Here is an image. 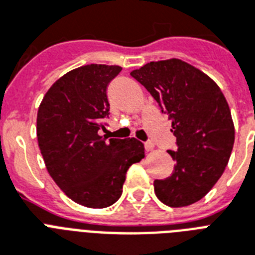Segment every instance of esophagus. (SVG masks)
<instances>
[{
  "mask_svg": "<svg viewBox=\"0 0 255 255\" xmlns=\"http://www.w3.org/2000/svg\"><path fill=\"white\" fill-rule=\"evenodd\" d=\"M153 147H155V145H153L152 141H145V143H144V148H145V151L147 152L153 151Z\"/></svg>",
  "mask_w": 255,
  "mask_h": 255,
  "instance_id": "1",
  "label": "esophagus"
}]
</instances>
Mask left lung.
Masks as SVG:
<instances>
[{"label": "left lung", "instance_id": "1", "mask_svg": "<svg viewBox=\"0 0 255 255\" xmlns=\"http://www.w3.org/2000/svg\"><path fill=\"white\" fill-rule=\"evenodd\" d=\"M131 77L141 83L172 120L176 161L169 177L155 180V193L172 208L192 205L214 186L234 144V124L225 96L206 74L181 59L149 62Z\"/></svg>", "mask_w": 255, "mask_h": 255}]
</instances>
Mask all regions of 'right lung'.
<instances>
[{"label":"right lung","instance_id":"1","mask_svg":"<svg viewBox=\"0 0 255 255\" xmlns=\"http://www.w3.org/2000/svg\"><path fill=\"white\" fill-rule=\"evenodd\" d=\"M120 66L87 65L59 78L43 96L37 115V139L46 168L77 204L107 208L122 196L126 173L144 157L136 139H108L107 87Z\"/></svg>","mask_w":255,"mask_h":255}]
</instances>
